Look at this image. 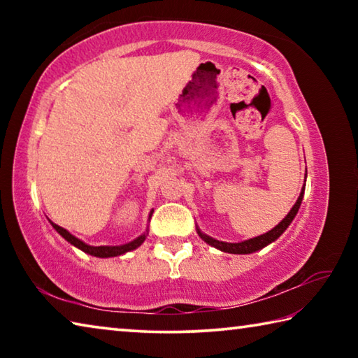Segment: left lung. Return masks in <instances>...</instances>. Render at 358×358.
<instances>
[{"label":"left lung","instance_id":"8db88e82","mask_svg":"<svg viewBox=\"0 0 358 358\" xmlns=\"http://www.w3.org/2000/svg\"><path fill=\"white\" fill-rule=\"evenodd\" d=\"M303 192H305V187H303L301 192H300V197L296 199L295 205L292 207V210L289 211V215L284 217V220L278 224V226L275 229H271L270 232H266L264 235H259V237H254L251 240H246V241H241V243H224V241H220V240H215L208 237V235L202 234L201 230L197 229V234L199 237H201L202 240L207 241L208 245L217 248V250H221L224 252H230V254H250V252H254V251H259L262 250L264 246H266L268 243H271V241H275L280 235L284 232L289 227V224L292 222V220L296 215V211H299L300 205H301V199H303Z\"/></svg>","mask_w":358,"mask_h":358}]
</instances>
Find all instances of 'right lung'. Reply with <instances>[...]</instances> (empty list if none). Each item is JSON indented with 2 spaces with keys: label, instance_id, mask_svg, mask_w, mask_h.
Masks as SVG:
<instances>
[{
  "label": "right lung",
  "instance_id": "right-lung-1",
  "mask_svg": "<svg viewBox=\"0 0 358 358\" xmlns=\"http://www.w3.org/2000/svg\"><path fill=\"white\" fill-rule=\"evenodd\" d=\"M52 226L55 227L57 232L62 235L63 238L68 240L71 245H74V246L78 248V250L92 254V256H96V257H115V256H120V254L132 251V250H136L137 246H141L143 243L145 237H147V235L143 234L138 238H136L134 241H131V243H126V245H121V246H90V245H85L83 241H80L78 238H76L74 235H71L66 229L57 226V224L52 222Z\"/></svg>",
  "mask_w": 358,
  "mask_h": 358
}]
</instances>
